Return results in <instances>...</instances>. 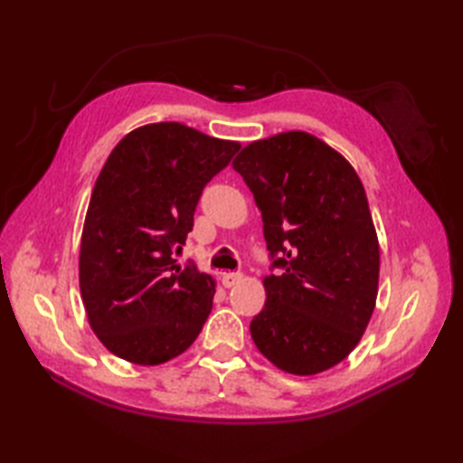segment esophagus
<instances>
[{
	"label": "esophagus",
	"mask_w": 463,
	"mask_h": 463,
	"mask_svg": "<svg viewBox=\"0 0 463 463\" xmlns=\"http://www.w3.org/2000/svg\"><path fill=\"white\" fill-rule=\"evenodd\" d=\"M241 280H242L241 272H222V287H226V288L237 287Z\"/></svg>",
	"instance_id": "obj_1"
}]
</instances>
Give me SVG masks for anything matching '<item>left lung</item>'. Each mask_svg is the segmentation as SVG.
<instances>
[{"instance_id": "obj_1", "label": "left lung", "mask_w": 463, "mask_h": 463, "mask_svg": "<svg viewBox=\"0 0 463 463\" xmlns=\"http://www.w3.org/2000/svg\"><path fill=\"white\" fill-rule=\"evenodd\" d=\"M242 175L264 222L274 267L250 336L282 372L314 376L358 346L378 297L380 244L366 191L344 156L307 131L242 146Z\"/></svg>"}]
</instances>
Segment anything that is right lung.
Returning <instances> with one entry per match:
<instances>
[{
    "label": "right lung",
    "mask_w": 463,
    "mask_h": 463,
    "mask_svg": "<svg viewBox=\"0 0 463 463\" xmlns=\"http://www.w3.org/2000/svg\"><path fill=\"white\" fill-rule=\"evenodd\" d=\"M239 149L166 121L137 127L107 156L83 222L80 288L91 330L115 356L159 366L199 336L216 282L173 254L204 184Z\"/></svg>",
    "instance_id": "add662e5"
}]
</instances>
